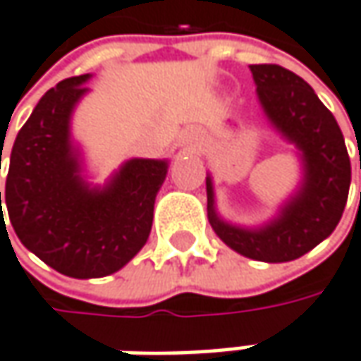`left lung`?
<instances>
[{
	"label": "left lung",
	"instance_id": "left-lung-1",
	"mask_svg": "<svg viewBox=\"0 0 361 361\" xmlns=\"http://www.w3.org/2000/svg\"><path fill=\"white\" fill-rule=\"evenodd\" d=\"M249 69L267 118L302 151L305 185L278 221L262 231H245L216 219L212 181L206 178L208 219L214 233L237 253L282 264L302 257L335 231L350 194L351 163L337 120L302 77L271 63Z\"/></svg>",
	"mask_w": 361,
	"mask_h": 361
}]
</instances>
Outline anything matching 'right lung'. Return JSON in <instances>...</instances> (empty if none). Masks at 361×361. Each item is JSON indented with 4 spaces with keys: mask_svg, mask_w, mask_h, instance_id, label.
<instances>
[{
    "mask_svg": "<svg viewBox=\"0 0 361 361\" xmlns=\"http://www.w3.org/2000/svg\"><path fill=\"white\" fill-rule=\"evenodd\" d=\"M87 79H63L40 97L11 147L6 180L8 216L18 239L59 274L81 280L114 274L147 243L155 196L167 173L165 161L133 159L104 190L81 181L69 118L87 92ZM0 214L6 224L1 192Z\"/></svg>",
    "mask_w": 361,
    "mask_h": 361,
    "instance_id": "obj_1",
    "label": "right lung"
}]
</instances>
